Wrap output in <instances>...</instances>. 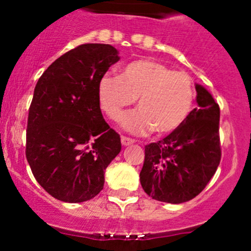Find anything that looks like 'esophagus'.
I'll return each mask as SVG.
<instances>
[{
	"instance_id": "34e87169",
	"label": "esophagus",
	"mask_w": 251,
	"mask_h": 251,
	"mask_svg": "<svg viewBox=\"0 0 251 251\" xmlns=\"http://www.w3.org/2000/svg\"><path fill=\"white\" fill-rule=\"evenodd\" d=\"M121 143H123V146H130V144L135 143V140H132V138L130 137H126V136H121Z\"/></svg>"
}]
</instances>
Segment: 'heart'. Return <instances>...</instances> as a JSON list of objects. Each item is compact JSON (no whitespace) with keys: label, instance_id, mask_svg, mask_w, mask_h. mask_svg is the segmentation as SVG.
Masks as SVG:
<instances>
[{"label":"heart","instance_id":"obj_1","mask_svg":"<svg viewBox=\"0 0 251 251\" xmlns=\"http://www.w3.org/2000/svg\"><path fill=\"white\" fill-rule=\"evenodd\" d=\"M97 96L100 109L111 120H118L137 100L140 109L121 119L124 128L137 135L151 130L166 135L188 118L196 91L187 73L155 60L137 59L121 68L119 77L103 75Z\"/></svg>","mask_w":251,"mask_h":251}]
</instances>
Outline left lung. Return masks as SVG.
I'll return each mask as SVG.
<instances>
[{
  "label": "left lung",
  "mask_w": 251,
  "mask_h": 251,
  "mask_svg": "<svg viewBox=\"0 0 251 251\" xmlns=\"http://www.w3.org/2000/svg\"><path fill=\"white\" fill-rule=\"evenodd\" d=\"M196 90L199 107L170 135L144 147L141 184L155 201L179 204L193 199L221 160L220 107L203 86Z\"/></svg>",
  "instance_id": "left-lung-1"
}]
</instances>
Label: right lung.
Masks as SVG:
<instances>
[{"label": "right lung", "instance_id": "add662e5", "mask_svg": "<svg viewBox=\"0 0 251 251\" xmlns=\"http://www.w3.org/2000/svg\"><path fill=\"white\" fill-rule=\"evenodd\" d=\"M118 54L110 45H80L55 59L35 86L25 154L40 186L58 201L95 198L120 153V136L105 123L97 96L98 81Z\"/></svg>", "mask_w": 251, "mask_h": 251}]
</instances>
